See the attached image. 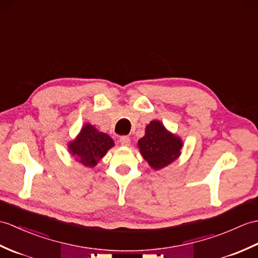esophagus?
Segmentation results:
<instances>
[{
  "label": "esophagus",
  "mask_w": 258,
  "mask_h": 258,
  "mask_svg": "<svg viewBox=\"0 0 258 258\" xmlns=\"http://www.w3.org/2000/svg\"><path fill=\"white\" fill-rule=\"evenodd\" d=\"M119 143H121V145L122 146H130V144H131V140H130V137H127V136H122L121 139H119Z\"/></svg>",
  "instance_id": "esophagus-1"
}]
</instances>
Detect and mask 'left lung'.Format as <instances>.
Segmentation results:
<instances>
[{
  "instance_id": "1",
  "label": "left lung",
  "mask_w": 258,
  "mask_h": 258,
  "mask_svg": "<svg viewBox=\"0 0 258 258\" xmlns=\"http://www.w3.org/2000/svg\"><path fill=\"white\" fill-rule=\"evenodd\" d=\"M140 153L155 170L163 169L181 155L183 142L180 137L167 130L158 119L147 124L145 135L137 143Z\"/></svg>"
}]
</instances>
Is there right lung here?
<instances>
[{
  "instance_id": "obj_1",
  "label": "right lung",
  "mask_w": 258,
  "mask_h": 258,
  "mask_svg": "<svg viewBox=\"0 0 258 258\" xmlns=\"http://www.w3.org/2000/svg\"><path fill=\"white\" fill-rule=\"evenodd\" d=\"M113 146L114 142L109 135L86 123L76 139L68 143V152L78 163L92 168Z\"/></svg>"
}]
</instances>
